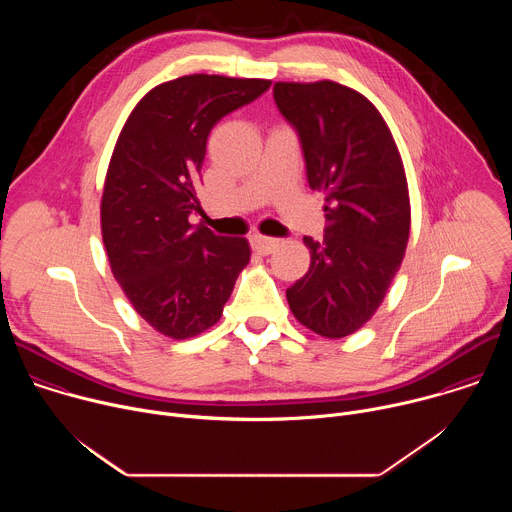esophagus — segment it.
<instances>
[{
  "label": "esophagus",
  "mask_w": 512,
  "mask_h": 512,
  "mask_svg": "<svg viewBox=\"0 0 512 512\" xmlns=\"http://www.w3.org/2000/svg\"><path fill=\"white\" fill-rule=\"evenodd\" d=\"M279 241L277 239H271V237H265V235H251V247L261 253V255H269L277 249Z\"/></svg>",
  "instance_id": "34e87169"
}]
</instances>
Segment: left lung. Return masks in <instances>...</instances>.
I'll return each instance as SVG.
<instances>
[{
  "mask_svg": "<svg viewBox=\"0 0 512 512\" xmlns=\"http://www.w3.org/2000/svg\"><path fill=\"white\" fill-rule=\"evenodd\" d=\"M273 99L298 131L308 184L324 192V241L304 237L308 273L287 304L306 328L344 338L387 296L409 241L405 168L377 107L334 81L275 83Z\"/></svg>",
  "mask_w": 512,
  "mask_h": 512,
  "instance_id": "obj_1",
  "label": "left lung"
}]
</instances>
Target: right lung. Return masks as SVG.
<instances>
[{"label": "right lung", "instance_id": "right-lung-1", "mask_svg": "<svg viewBox=\"0 0 512 512\" xmlns=\"http://www.w3.org/2000/svg\"><path fill=\"white\" fill-rule=\"evenodd\" d=\"M271 81L188 75L145 95L109 162L101 231L111 271L135 312L184 340L223 316L251 257L247 239L190 225L210 129L255 101Z\"/></svg>", "mask_w": 512, "mask_h": 512}]
</instances>
